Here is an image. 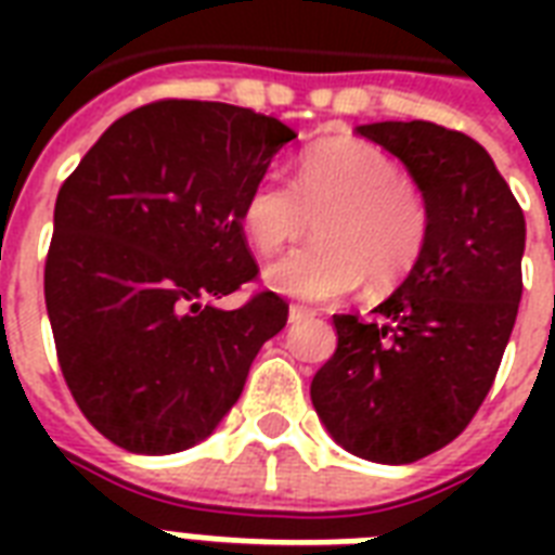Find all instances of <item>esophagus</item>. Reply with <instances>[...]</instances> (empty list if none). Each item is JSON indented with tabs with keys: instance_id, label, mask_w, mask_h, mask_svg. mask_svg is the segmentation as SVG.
I'll use <instances>...</instances> for the list:
<instances>
[{
	"instance_id": "1",
	"label": "esophagus",
	"mask_w": 555,
	"mask_h": 555,
	"mask_svg": "<svg viewBox=\"0 0 555 555\" xmlns=\"http://www.w3.org/2000/svg\"><path fill=\"white\" fill-rule=\"evenodd\" d=\"M311 308H305V305H291V313H287V320L291 322H302L305 317H311Z\"/></svg>"
}]
</instances>
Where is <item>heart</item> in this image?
I'll use <instances>...</instances> for the list:
<instances>
[{
  "instance_id": "heart-1",
  "label": "heart",
  "mask_w": 555,
  "mask_h": 555,
  "mask_svg": "<svg viewBox=\"0 0 555 555\" xmlns=\"http://www.w3.org/2000/svg\"><path fill=\"white\" fill-rule=\"evenodd\" d=\"M242 230L259 253H276L317 221V238L264 270L276 294L337 302L369 282L386 291L421 259L429 201L386 152L365 141L320 143L299 155L294 184L264 176L242 198Z\"/></svg>"
}]
</instances>
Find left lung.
Instances as JSON below:
<instances>
[{
  "instance_id": "obj_1",
  "label": "left lung",
  "mask_w": 555,
  "mask_h": 555,
  "mask_svg": "<svg viewBox=\"0 0 555 555\" xmlns=\"http://www.w3.org/2000/svg\"><path fill=\"white\" fill-rule=\"evenodd\" d=\"M357 134L403 160L429 201V235L405 282L371 311L337 313V351L311 400L331 438L377 464H412L481 409L521 302L525 212L481 143L429 124Z\"/></svg>"
}]
</instances>
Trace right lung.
Returning a JSON list of instances; mask_svg holds the SVG:
<instances>
[{"instance_id": "1", "label": "right lung", "mask_w": 555, "mask_h": 555, "mask_svg": "<svg viewBox=\"0 0 555 555\" xmlns=\"http://www.w3.org/2000/svg\"><path fill=\"white\" fill-rule=\"evenodd\" d=\"M296 132L209 100H155L108 126L65 178L46 259V308L86 421L141 455L195 447L238 400L287 322L256 282L242 198Z\"/></svg>"}]
</instances>
